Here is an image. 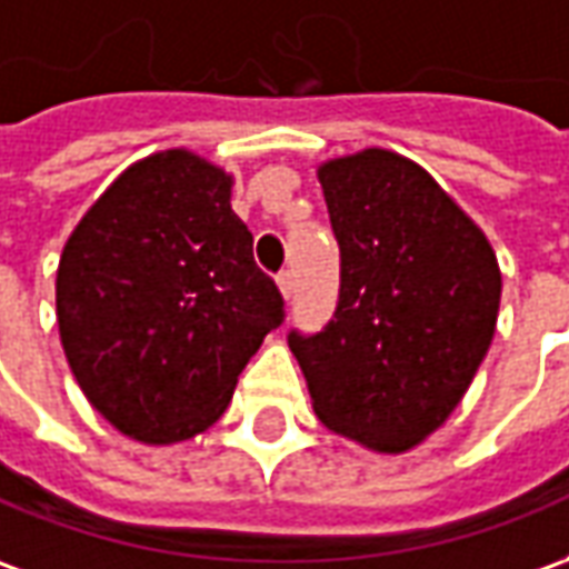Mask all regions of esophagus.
<instances>
[{"label": "esophagus", "mask_w": 569, "mask_h": 569, "mask_svg": "<svg viewBox=\"0 0 569 569\" xmlns=\"http://www.w3.org/2000/svg\"><path fill=\"white\" fill-rule=\"evenodd\" d=\"M277 286H280L283 298H292V289H296V277H292V271L277 273Z\"/></svg>", "instance_id": "1"}]
</instances>
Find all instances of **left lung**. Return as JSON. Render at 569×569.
Masks as SVG:
<instances>
[{
    "mask_svg": "<svg viewBox=\"0 0 569 569\" xmlns=\"http://www.w3.org/2000/svg\"><path fill=\"white\" fill-rule=\"evenodd\" d=\"M341 252L339 305L289 332L313 412L376 452L450 419L487 357L502 273L483 230L419 162L367 147L317 169Z\"/></svg>",
    "mask_w": 569,
    "mask_h": 569,
    "instance_id": "1",
    "label": "left lung"
}]
</instances>
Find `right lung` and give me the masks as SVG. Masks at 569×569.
I'll use <instances>...</instances> for the list:
<instances>
[{
  "label": "right lung",
  "mask_w": 569,
  "mask_h": 569,
  "mask_svg": "<svg viewBox=\"0 0 569 569\" xmlns=\"http://www.w3.org/2000/svg\"><path fill=\"white\" fill-rule=\"evenodd\" d=\"M230 184L184 147L160 150L119 174L63 246L54 301L67 363L91 407L141 443L216 425L283 323Z\"/></svg>",
  "instance_id": "add662e5"
}]
</instances>
